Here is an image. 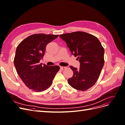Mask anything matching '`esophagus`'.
Here are the masks:
<instances>
[{"instance_id":"obj_1","label":"esophagus","mask_w":125,"mask_h":125,"mask_svg":"<svg viewBox=\"0 0 125 125\" xmlns=\"http://www.w3.org/2000/svg\"><path fill=\"white\" fill-rule=\"evenodd\" d=\"M67 68L66 67H60V69H61L62 70H64Z\"/></svg>"}]
</instances>
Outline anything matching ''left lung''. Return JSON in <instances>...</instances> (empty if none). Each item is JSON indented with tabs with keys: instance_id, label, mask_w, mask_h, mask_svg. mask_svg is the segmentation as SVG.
<instances>
[{
	"instance_id": "1",
	"label": "left lung",
	"mask_w": 125,
	"mask_h": 125,
	"mask_svg": "<svg viewBox=\"0 0 125 125\" xmlns=\"http://www.w3.org/2000/svg\"><path fill=\"white\" fill-rule=\"evenodd\" d=\"M65 41L74 57L80 63V68L70 66L73 76L68 82L73 88L86 91L99 79L104 64V49L96 37L82 31L65 33L59 36Z\"/></svg>"
}]
</instances>
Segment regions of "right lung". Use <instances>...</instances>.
Returning <instances> with one entry per match:
<instances>
[{
    "label": "right lung",
    "mask_w": 125,
    "mask_h": 125,
    "mask_svg": "<svg viewBox=\"0 0 125 125\" xmlns=\"http://www.w3.org/2000/svg\"><path fill=\"white\" fill-rule=\"evenodd\" d=\"M59 35L35 34L26 37L18 45L14 58L17 73L25 85L34 92L46 90L60 69L58 66L40 63L46 45Z\"/></svg>",
    "instance_id": "1"
}]
</instances>
